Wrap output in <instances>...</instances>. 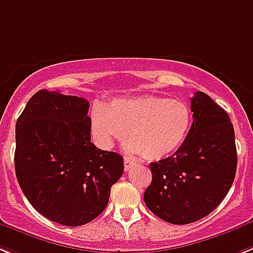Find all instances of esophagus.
<instances>
[{
	"label": "esophagus",
	"mask_w": 253,
	"mask_h": 253,
	"mask_svg": "<svg viewBox=\"0 0 253 253\" xmlns=\"http://www.w3.org/2000/svg\"><path fill=\"white\" fill-rule=\"evenodd\" d=\"M133 165H135V162L132 159L128 158V157H125V171H130Z\"/></svg>",
	"instance_id": "1"
}]
</instances>
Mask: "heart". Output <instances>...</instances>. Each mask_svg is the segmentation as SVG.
Masks as SVG:
<instances>
[{"mask_svg":"<svg viewBox=\"0 0 253 253\" xmlns=\"http://www.w3.org/2000/svg\"><path fill=\"white\" fill-rule=\"evenodd\" d=\"M91 132L103 149H110L128 132V150L148 161L171 156L185 143L192 127L188 104L169 97L136 96L118 99L108 107L95 105Z\"/></svg>","mask_w":253,"mask_h":253,"instance_id":"1","label":"heart"}]
</instances>
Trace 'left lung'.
<instances>
[{"mask_svg":"<svg viewBox=\"0 0 253 253\" xmlns=\"http://www.w3.org/2000/svg\"><path fill=\"white\" fill-rule=\"evenodd\" d=\"M193 123L185 143L171 157L150 163L146 207L165 221H198L221 203L237 171L234 128L228 113L207 94L190 99Z\"/></svg>","mask_w":253,"mask_h":253,"instance_id":"1","label":"left lung"}]
</instances>
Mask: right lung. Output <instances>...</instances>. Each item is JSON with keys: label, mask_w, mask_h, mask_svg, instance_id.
I'll return each mask as SVG.
<instances>
[{"label": "right lung", "mask_w": 253, "mask_h": 253, "mask_svg": "<svg viewBox=\"0 0 253 253\" xmlns=\"http://www.w3.org/2000/svg\"><path fill=\"white\" fill-rule=\"evenodd\" d=\"M86 99L41 90L15 127V172L41 215L65 226L92 221L123 173V157L91 143Z\"/></svg>", "instance_id": "1"}]
</instances>
